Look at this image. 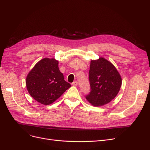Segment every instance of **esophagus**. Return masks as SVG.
<instances>
[{
  "label": "esophagus",
  "mask_w": 150,
  "mask_h": 150,
  "mask_svg": "<svg viewBox=\"0 0 150 150\" xmlns=\"http://www.w3.org/2000/svg\"><path fill=\"white\" fill-rule=\"evenodd\" d=\"M72 85L74 86H78V82H77V81H74V82H73V83H72Z\"/></svg>",
  "instance_id": "1"
}]
</instances>
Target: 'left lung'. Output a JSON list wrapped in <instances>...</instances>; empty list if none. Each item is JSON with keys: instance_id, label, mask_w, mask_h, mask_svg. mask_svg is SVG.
I'll return each mask as SVG.
<instances>
[{"instance_id": "1", "label": "left lung", "mask_w": 150, "mask_h": 150, "mask_svg": "<svg viewBox=\"0 0 150 150\" xmlns=\"http://www.w3.org/2000/svg\"><path fill=\"white\" fill-rule=\"evenodd\" d=\"M89 75L91 92L86 99L93 106L106 104L118 94L121 77L115 66L106 59L91 61Z\"/></svg>"}]
</instances>
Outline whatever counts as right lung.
<instances>
[{
	"label": "right lung",
	"mask_w": 150,
	"mask_h": 150,
	"mask_svg": "<svg viewBox=\"0 0 150 150\" xmlns=\"http://www.w3.org/2000/svg\"><path fill=\"white\" fill-rule=\"evenodd\" d=\"M58 64L55 59L44 58L27 76L26 88L29 94L44 105L53 103L71 86L64 80Z\"/></svg>",
	"instance_id": "obj_1"
}]
</instances>
